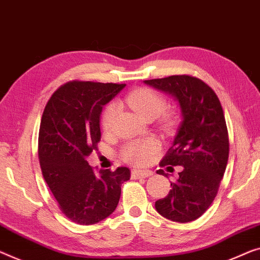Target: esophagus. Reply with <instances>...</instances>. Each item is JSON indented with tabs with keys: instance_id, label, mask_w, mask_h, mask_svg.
<instances>
[{
	"instance_id": "1",
	"label": "esophagus",
	"mask_w": 260,
	"mask_h": 260,
	"mask_svg": "<svg viewBox=\"0 0 260 260\" xmlns=\"http://www.w3.org/2000/svg\"><path fill=\"white\" fill-rule=\"evenodd\" d=\"M150 175H153V172L149 169H145V170H138L134 169L132 170V177L133 179H141V177H148Z\"/></svg>"
}]
</instances>
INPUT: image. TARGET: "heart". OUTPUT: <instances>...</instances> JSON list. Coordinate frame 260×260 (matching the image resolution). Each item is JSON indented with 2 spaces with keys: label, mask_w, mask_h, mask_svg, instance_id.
<instances>
[{
  "label": "heart",
  "mask_w": 260,
  "mask_h": 260,
  "mask_svg": "<svg viewBox=\"0 0 260 260\" xmlns=\"http://www.w3.org/2000/svg\"><path fill=\"white\" fill-rule=\"evenodd\" d=\"M125 102L128 106L145 119L161 117V123L170 127L176 120L175 110H165V96L150 87H139L126 95ZM119 107L115 103L107 104L102 114V127L105 132H110L114 125ZM158 148V142L154 139H141L126 143L122 148V158L133 166H143L149 161L155 150Z\"/></svg>",
  "instance_id": "1"
}]
</instances>
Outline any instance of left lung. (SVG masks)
Returning <instances> with one entry per match:
<instances>
[{
	"label": "left lung",
	"instance_id": "left-lung-1",
	"mask_svg": "<svg viewBox=\"0 0 260 260\" xmlns=\"http://www.w3.org/2000/svg\"><path fill=\"white\" fill-rule=\"evenodd\" d=\"M145 83L175 96L183 117L173 146L160 162L161 167L182 166L183 170L179 180L170 183L168 195L155 202V208L174 222H191L210 207L225 173L229 134L222 105L208 84L190 75ZM156 173L167 176L162 169Z\"/></svg>",
	"mask_w": 260,
	"mask_h": 260
}]
</instances>
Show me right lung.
I'll use <instances>...</instances> for the list:
<instances>
[{
    "label": "right lung",
    "instance_id": "add662e5",
    "mask_svg": "<svg viewBox=\"0 0 260 260\" xmlns=\"http://www.w3.org/2000/svg\"><path fill=\"white\" fill-rule=\"evenodd\" d=\"M125 84L71 80L46 103L38 134L43 177L61 212L80 225L105 219L115 210L131 170L95 174L86 157L100 141V113Z\"/></svg>",
    "mask_w": 260,
    "mask_h": 260
}]
</instances>
